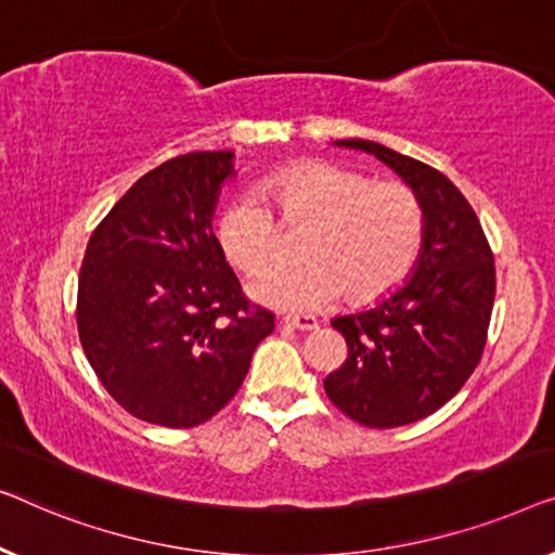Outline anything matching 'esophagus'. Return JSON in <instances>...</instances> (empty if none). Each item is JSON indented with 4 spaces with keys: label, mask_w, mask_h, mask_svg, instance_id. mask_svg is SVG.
Returning <instances> with one entry per match:
<instances>
[{
    "label": "esophagus",
    "mask_w": 555,
    "mask_h": 555,
    "mask_svg": "<svg viewBox=\"0 0 555 555\" xmlns=\"http://www.w3.org/2000/svg\"><path fill=\"white\" fill-rule=\"evenodd\" d=\"M286 326H292V330H299V332H314L319 322L314 317H307V314H286L281 319Z\"/></svg>",
    "instance_id": "34e87169"
}]
</instances>
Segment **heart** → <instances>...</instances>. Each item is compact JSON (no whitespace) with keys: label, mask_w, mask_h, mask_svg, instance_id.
I'll list each match as a JSON object with an SVG mask.
<instances>
[{"label":"heart","mask_w":555,"mask_h":555,"mask_svg":"<svg viewBox=\"0 0 555 555\" xmlns=\"http://www.w3.org/2000/svg\"><path fill=\"white\" fill-rule=\"evenodd\" d=\"M258 198L231 201L216 221L223 259L256 271L276 251V221L309 225L301 267H269L248 296L269 309L314 311L345 292L347 301L385 299L412 274L423 248L425 214L415 191L322 160L296 163L259 185Z\"/></svg>","instance_id":"obj_1"}]
</instances>
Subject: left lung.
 Masks as SVG:
<instances>
[{
    "instance_id": "8db88e82",
    "label": "left lung",
    "mask_w": 555,
    "mask_h": 555,
    "mask_svg": "<svg viewBox=\"0 0 555 555\" xmlns=\"http://www.w3.org/2000/svg\"><path fill=\"white\" fill-rule=\"evenodd\" d=\"M334 145L392 168L420 198L425 236L402 286L372 307L332 319L349 357L324 389L359 425L417 423L452 400L480 362L495 299L493 251L473 206L440 170L372 140Z\"/></svg>"
}]
</instances>
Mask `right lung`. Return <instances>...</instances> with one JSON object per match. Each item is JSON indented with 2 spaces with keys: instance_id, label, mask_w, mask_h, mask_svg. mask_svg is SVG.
<instances>
[{
  "instance_id": "add662e5",
  "label": "right lung",
  "mask_w": 555,
  "mask_h": 555,
  "mask_svg": "<svg viewBox=\"0 0 555 555\" xmlns=\"http://www.w3.org/2000/svg\"><path fill=\"white\" fill-rule=\"evenodd\" d=\"M231 151L145 173L90 236L77 284L85 357L115 402L163 427L206 423L238 392L274 314L251 309L214 236Z\"/></svg>"
}]
</instances>
